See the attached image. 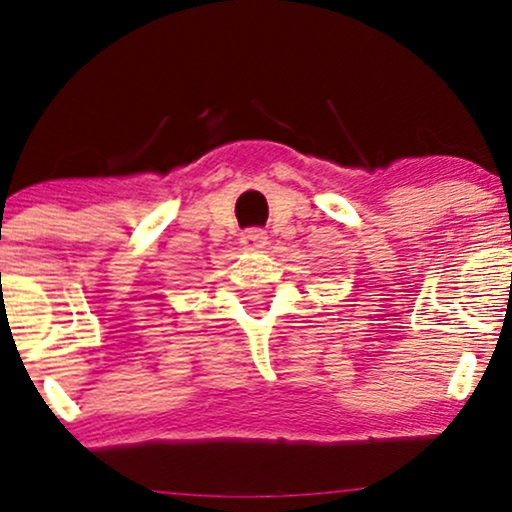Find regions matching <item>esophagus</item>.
<instances>
[{
	"label": "esophagus",
	"mask_w": 512,
	"mask_h": 512,
	"mask_svg": "<svg viewBox=\"0 0 512 512\" xmlns=\"http://www.w3.org/2000/svg\"><path fill=\"white\" fill-rule=\"evenodd\" d=\"M267 231L262 229H248L245 234L241 236V250H248V252H260L267 248Z\"/></svg>",
	"instance_id": "34e87169"
}]
</instances>
